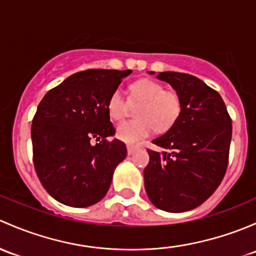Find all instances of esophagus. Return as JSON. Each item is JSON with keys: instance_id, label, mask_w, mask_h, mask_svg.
Segmentation results:
<instances>
[{"instance_id": "34e87169", "label": "esophagus", "mask_w": 256, "mask_h": 256, "mask_svg": "<svg viewBox=\"0 0 256 256\" xmlns=\"http://www.w3.org/2000/svg\"><path fill=\"white\" fill-rule=\"evenodd\" d=\"M127 150H128V154L132 155L134 154V152L136 150V146H133V144H127Z\"/></svg>"}]
</instances>
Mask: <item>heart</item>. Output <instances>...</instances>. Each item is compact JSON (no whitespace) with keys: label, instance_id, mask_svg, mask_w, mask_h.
<instances>
[{"label":"heart","instance_id":"obj_1","mask_svg":"<svg viewBox=\"0 0 256 256\" xmlns=\"http://www.w3.org/2000/svg\"><path fill=\"white\" fill-rule=\"evenodd\" d=\"M132 104H142L136 110L138 120L118 124L117 136L127 143H136L149 136L155 128L165 132L175 124L181 113V98L178 92L165 90L160 82L143 78L130 86ZM107 108L110 118L120 120L127 114L129 101L120 88L110 94Z\"/></svg>","mask_w":256,"mask_h":256}]
</instances>
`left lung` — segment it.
<instances>
[{"mask_svg":"<svg viewBox=\"0 0 256 256\" xmlns=\"http://www.w3.org/2000/svg\"><path fill=\"white\" fill-rule=\"evenodd\" d=\"M156 78L178 92L181 113L166 133L152 140L162 152L148 149L144 186L155 207L185 212L204 204L222 182L232 120L220 94L196 76L165 71Z\"/></svg>","mask_w":256,"mask_h":256,"instance_id":"left-lung-1","label":"left lung"}]
</instances>
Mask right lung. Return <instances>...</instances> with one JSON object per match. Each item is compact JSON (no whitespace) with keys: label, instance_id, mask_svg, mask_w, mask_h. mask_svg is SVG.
Instances as JSON below:
<instances>
[{"label":"right lung","instance_id":"right-lung-1","mask_svg":"<svg viewBox=\"0 0 256 256\" xmlns=\"http://www.w3.org/2000/svg\"><path fill=\"white\" fill-rule=\"evenodd\" d=\"M132 70L90 69L46 92L32 123L34 168L46 192L60 204L88 207L108 191L114 168L127 156L107 104ZM94 138L99 143L92 146Z\"/></svg>","mask_w":256,"mask_h":256}]
</instances>
